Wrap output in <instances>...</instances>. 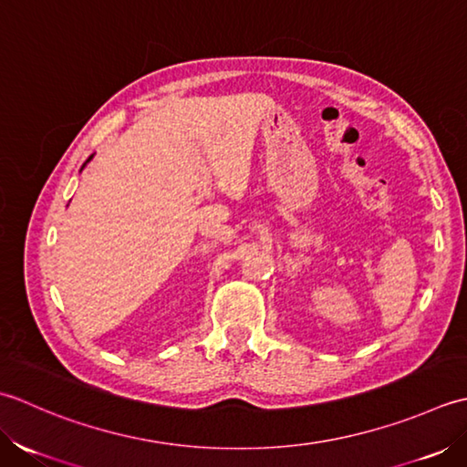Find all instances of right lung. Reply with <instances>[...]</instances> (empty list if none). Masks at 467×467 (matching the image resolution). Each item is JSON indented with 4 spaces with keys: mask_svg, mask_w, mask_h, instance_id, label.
Returning <instances> with one entry per match:
<instances>
[{
    "mask_svg": "<svg viewBox=\"0 0 467 467\" xmlns=\"http://www.w3.org/2000/svg\"><path fill=\"white\" fill-rule=\"evenodd\" d=\"M90 159H92V157H90ZM90 159H88V161H90ZM88 161H87V163H88Z\"/></svg>",
    "mask_w": 467,
    "mask_h": 467,
    "instance_id": "obj_1",
    "label": "right lung"
}]
</instances>
